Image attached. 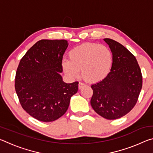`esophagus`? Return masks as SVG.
<instances>
[{"instance_id":"obj_1","label":"esophagus","mask_w":153,"mask_h":153,"mask_svg":"<svg viewBox=\"0 0 153 153\" xmlns=\"http://www.w3.org/2000/svg\"><path fill=\"white\" fill-rule=\"evenodd\" d=\"M84 86H85V84H84V83L79 82V84H78V88H79V89H81V88H82L84 87Z\"/></svg>"}]
</instances>
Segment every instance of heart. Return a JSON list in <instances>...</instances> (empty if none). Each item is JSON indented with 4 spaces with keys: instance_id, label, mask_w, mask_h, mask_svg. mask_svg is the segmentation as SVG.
I'll return each mask as SVG.
<instances>
[{
    "instance_id": "b5f03b06",
    "label": "heart",
    "mask_w": 153,
    "mask_h": 153,
    "mask_svg": "<svg viewBox=\"0 0 153 153\" xmlns=\"http://www.w3.org/2000/svg\"><path fill=\"white\" fill-rule=\"evenodd\" d=\"M69 59L62 61V69L67 77L76 78L81 70L85 81L95 83L105 79L109 73L113 55L107 46L87 42L72 48Z\"/></svg>"
}]
</instances>
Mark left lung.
<instances>
[{"mask_svg":"<svg viewBox=\"0 0 153 153\" xmlns=\"http://www.w3.org/2000/svg\"><path fill=\"white\" fill-rule=\"evenodd\" d=\"M104 40L112 52V67L105 79L91 86L90 104L102 117L116 120L126 115L136 104L142 76L136 57L125 46L110 38Z\"/></svg>","mask_w":153,"mask_h":153,"instance_id":"1","label":"left lung"}]
</instances>
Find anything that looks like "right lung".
Wrapping results in <instances>:
<instances>
[{
	"instance_id": "1",
	"label": "right lung",
	"mask_w": 153,
	"mask_h": 153,
	"mask_svg": "<svg viewBox=\"0 0 153 153\" xmlns=\"http://www.w3.org/2000/svg\"><path fill=\"white\" fill-rule=\"evenodd\" d=\"M69 44L65 40H41L23 56L15 88L22 108L36 120L50 122L63 115L78 82L67 84L60 73Z\"/></svg>"
}]
</instances>
